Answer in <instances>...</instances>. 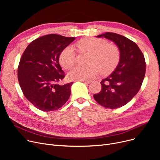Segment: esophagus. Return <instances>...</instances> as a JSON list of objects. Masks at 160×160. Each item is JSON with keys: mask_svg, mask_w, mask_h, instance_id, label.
<instances>
[{"mask_svg": "<svg viewBox=\"0 0 160 160\" xmlns=\"http://www.w3.org/2000/svg\"><path fill=\"white\" fill-rule=\"evenodd\" d=\"M80 81L86 83V84H89V83H90L91 82V80H80Z\"/></svg>", "mask_w": 160, "mask_h": 160, "instance_id": "34e87169", "label": "esophagus"}]
</instances>
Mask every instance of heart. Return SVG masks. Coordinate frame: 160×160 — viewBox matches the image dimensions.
Instances as JSON below:
<instances>
[{"label":"heart","mask_w":160,"mask_h":160,"mask_svg":"<svg viewBox=\"0 0 160 160\" xmlns=\"http://www.w3.org/2000/svg\"><path fill=\"white\" fill-rule=\"evenodd\" d=\"M80 52H88L86 66H77L71 69L67 78L71 80H86L94 78L100 71L102 74L112 72L120 60L119 50L115 45L109 44L102 39L87 38L76 44ZM59 62L65 69H70L77 62V55L72 47H65L59 57Z\"/></svg>","instance_id":"obj_1"}]
</instances>
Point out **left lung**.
I'll list each match as a JSON object with an SVG mask.
<instances>
[{"label":"left lung","mask_w":160,"mask_h":160,"mask_svg":"<svg viewBox=\"0 0 160 160\" xmlns=\"http://www.w3.org/2000/svg\"><path fill=\"white\" fill-rule=\"evenodd\" d=\"M97 37L114 42L119 49L120 60L115 71L100 82L102 89L93 97L104 108L122 107L141 88L146 71L145 57L136 43L123 36L106 32Z\"/></svg>","instance_id":"left-lung-1"}]
</instances>
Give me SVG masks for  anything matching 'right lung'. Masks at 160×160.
Returning a JSON list of instances; mask_svg holds the SVG:
<instances>
[{"mask_svg":"<svg viewBox=\"0 0 160 160\" xmlns=\"http://www.w3.org/2000/svg\"><path fill=\"white\" fill-rule=\"evenodd\" d=\"M74 39L54 33L43 36L32 41L21 58L20 87L25 97L41 111L57 110L69 98L73 82L58 84L65 77L59 57Z\"/></svg>","mask_w":160,"mask_h":160,"instance_id":"right-lung-1","label":"right lung"}]
</instances>
